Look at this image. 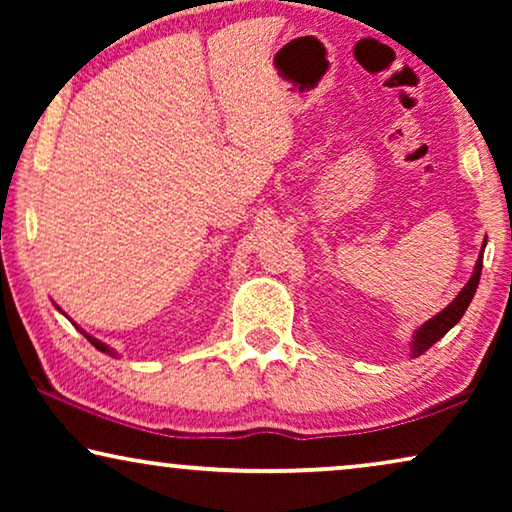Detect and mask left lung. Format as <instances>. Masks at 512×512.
I'll return each instance as SVG.
<instances>
[{
  "mask_svg": "<svg viewBox=\"0 0 512 512\" xmlns=\"http://www.w3.org/2000/svg\"><path fill=\"white\" fill-rule=\"evenodd\" d=\"M485 242H487V240H485ZM482 251H485V247H482ZM482 251H480L478 263H475L473 277L468 279V284L464 286V289H461L459 296L454 298L452 303L447 305L443 312H438L436 317L426 321V324H424L422 328H419V331L415 333V340H412V354H415V356L424 354L426 349L436 345V342H438L440 338H443V335H445L447 331H450V328H452L454 324H457V321H459L461 317H464L466 307L471 305V300H473V296H475V289H478V284H480V272H482Z\"/></svg>",
  "mask_w": 512,
  "mask_h": 512,
  "instance_id": "left-lung-1",
  "label": "left lung"
}]
</instances>
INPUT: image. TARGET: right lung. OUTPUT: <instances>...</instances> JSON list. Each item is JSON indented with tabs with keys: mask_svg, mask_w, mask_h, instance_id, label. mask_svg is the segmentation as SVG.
Returning <instances> with one entry per match:
<instances>
[{
	"mask_svg": "<svg viewBox=\"0 0 512 512\" xmlns=\"http://www.w3.org/2000/svg\"><path fill=\"white\" fill-rule=\"evenodd\" d=\"M83 333V331H81ZM83 335H86V338H88V342H90V345H93L95 349H100V352H107V354H111V356H114V349H109V345H104V342H100V340H95V338H90V335L88 333H83Z\"/></svg>",
	"mask_w": 512,
	"mask_h": 512,
	"instance_id": "1",
	"label": "right lung"
}]
</instances>
